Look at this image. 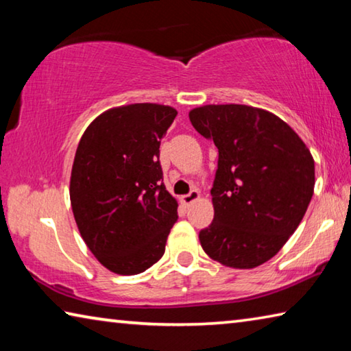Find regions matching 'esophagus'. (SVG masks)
Listing matches in <instances>:
<instances>
[{"instance_id":"34e87169","label":"esophagus","mask_w":351,"mask_h":351,"mask_svg":"<svg viewBox=\"0 0 351 351\" xmlns=\"http://www.w3.org/2000/svg\"><path fill=\"white\" fill-rule=\"evenodd\" d=\"M198 198H199V192H198V190H190V192H189L187 195H182L181 201H182V204L190 206V204L193 203V201H197Z\"/></svg>"}]
</instances>
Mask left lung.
Segmentation results:
<instances>
[{"instance_id": "1", "label": "left lung", "mask_w": 351, "mask_h": 351, "mask_svg": "<svg viewBox=\"0 0 351 351\" xmlns=\"http://www.w3.org/2000/svg\"><path fill=\"white\" fill-rule=\"evenodd\" d=\"M218 148L213 221L199 230L210 258L251 269L280 251L310 204L314 161L282 119L246 105H206L189 112Z\"/></svg>"}]
</instances>
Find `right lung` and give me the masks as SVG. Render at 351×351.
<instances>
[{
	"mask_svg": "<svg viewBox=\"0 0 351 351\" xmlns=\"http://www.w3.org/2000/svg\"><path fill=\"white\" fill-rule=\"evenodd\" d=\"M176 114L156 104L110 110L94 119L77 147L69 187L77 228L116 274H139L156 263L178 221L159 162Z\"/></svg>",
	"mask_w": 351,
	"mask_h": 351,
	"instance_id": "add662e5",
	"label": "right lung"
}]
</instances>
